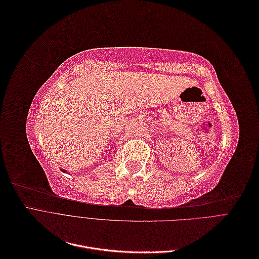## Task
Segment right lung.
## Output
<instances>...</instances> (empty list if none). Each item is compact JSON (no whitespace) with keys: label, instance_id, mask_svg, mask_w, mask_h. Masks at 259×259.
<instances>
[{"label":"right lung","instance_id":"obj_1","mask_svg":"<svg viewBox=\"0 0 259 259\" xmlns=\"http://www.w3.org/2000/svg\"><path fill=\"white\" fill-rule=\"evenodd\" d=\"M62 171H65V170H64V169H62Z\"/></svg>","mask_w":259,"mask_h":259}]
</instances>
